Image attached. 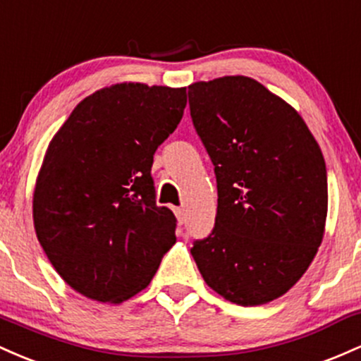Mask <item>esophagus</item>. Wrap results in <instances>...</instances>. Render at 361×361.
I'll return each mask as SVG.
<instances>
[{
    "label": "esophagus",
    "instance_id": "esophagus-1",
    "mask_svg": "<svg viewBox=\"0 0 361 361\" xmlns=\"http://www.w3.org/2000/svg\"><path fill=\"white\" fill-rule=\"evenodd\" d=\"M173 213H176V216H177V220H179V224H184V216H185V209L182 208H176L173 209Z\"/></svg>",
    "mask_w": 361,
    "mask_h": 361
}]
</instances>
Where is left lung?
Wrapping results in <instances>:
<instances>
[{
  "mask_svg": "<svg viewBox=\"0 0 361 361\" xmlns=\"http://www.w3.org/2000/svg\"><path fill=\"white\" fill-rule=\"evenodd\" d=\"M194 128L214 165L213 232L191 254L225 300L262 305L285 295L322 244L327 176L302 116L249 76L189 85Z\"/></svg>",
  "mask_w": 361,
  "mask_h": 361,
  "instance_id": "left-lung-1",
  "label": "left lung"
}]
</instances>
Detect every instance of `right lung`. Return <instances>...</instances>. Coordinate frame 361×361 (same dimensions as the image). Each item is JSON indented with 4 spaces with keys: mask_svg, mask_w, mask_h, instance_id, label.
<instances>
[{
    "mask_svg": "<svg viewBox=\"0 0 361 361\" xmlns=\"http://www.w3.org/2000/svg\"><path fill=\"white\" fill-rule=\"evenodd\" d=\"M185 104V87L111 85L76 105L51 140L32 201L35 233L83 297H135L176 244L177 220L157 206L149 172Z\"/></svg>",
    "mask_w": 361,
    "mask_h": 361,
    "instance_id": "right-lung-1",
    "label": "right lung"
}]
</instances>
